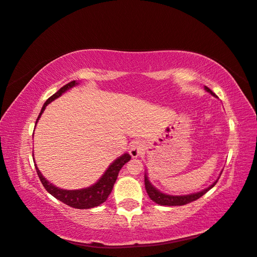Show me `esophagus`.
Listing matches in <instances>:
<instances>
[{"label": "esophagus", "instance_id": "34e87169", "mask_svg": "<svg viewBox=\"0 0 257 257\" xmlns=\"http://www.w3.org/2000/svg\"><path fill=\"white\" fill-rule=\"evenodd\" d=\"M142 151H143V147H142V144L140 142H133L132 145L130 147V154L133 158L139 157L141 155Z\"/></svg>", "mask_w": 257, "mask_h": 257}]
</instances>
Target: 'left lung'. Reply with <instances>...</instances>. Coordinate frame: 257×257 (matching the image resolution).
Here are the masks:
<instances>
[{"mask_svg": "<svg viewBox=\"0 0 257 257\" xmlns=\"http://www.w3.org/2000/svg\"><path fill=\"white\" fill-rule=\"evenodd\" d=\"M206 90L212 95H215L208 87H206ZM218 180H215L212 185L207 188V189H204L200 192L192 193V195H187V196H169V195H165V193L155 189V188L152 186L151 182L148 181L147 177L145 175V189L152 200L154 202L161 204V206H184V204L190 203L192 201L197 200V199H199L200 197H202L204 193L208 192L211 189V188L214 187V185L218 182Z\"/></svg>", "mask_w": 257, "mask_h": 257, "instance_id": "1", "label": "left lung"}]
</instances>
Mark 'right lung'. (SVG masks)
Here are the masks:
<instances>
[{
	"label": "right lung",
	"instance_id": "obj_1",
	"mask_svg": "<svg viewBox=\"0 0 257 257\" xmlns=\"http://www.w3.org/2000/svg\"><path fill=\"white\" fill-rule=\"evenodd\" d=\"M76 84L77 82L75 80L70 81L69 83H67L64 85V87L60 88L55 94L51 95L50 98L45 102L43 109L36 119V123L38 121V118L41 117L42 113L44 112L45 107L47 106V104H49L51 101H54L55 99L58 98V96H60L66 90L72 88L73 85ZM130 159H131L130 154H124V155L118 157L116 161H114L110 165V167L107 168L104 175L101 177V179L96 182V184H94L93 186H91L89 188H85V189H79V190H64V189H60V188L53 186L49 181H47L44 178L41 172L38 170L37 166H35V168H36L39 179H41L43 186L45 187V189H46L51 196L55 197L56 199H58V200H60L61 202L66 203L67 206L69 207L76 208V209H90V208L98 207L99 204L103 203L106 200L113 189L114 184H115L118 172L124 166V164H126Z\"/></svg>",
	"mask_w": 257,
	"mask_h": 257
}]
</instances>
